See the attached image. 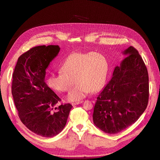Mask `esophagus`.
<instances>
[{
	"instance_id": "esophagus-1",
	"label": "esophagus",
	"mask_w": 160,
	"mask_h": 160,
	"mask_svg": "<svg viewBox=\"0 0 160 160\" xmlns=\"http://www.w3.org/2000/svg\"><path fill=\"white\" fill-rule=\"evenodd\" d=\"M81 103H83V101H79V102H76V103H72V105H79V104H81Z\"/></svg>"
}]
</instances>
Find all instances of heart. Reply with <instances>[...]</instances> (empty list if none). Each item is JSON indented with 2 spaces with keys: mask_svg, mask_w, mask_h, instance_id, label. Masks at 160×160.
<instances>
[{
  "mask_svg": "<svg viewBox=\"0 0 160 160\" xmlns=\"http://www.w3.org/2000/svg\"><path fill=\"white\" fill-rule=\"evenodd\" d=\"M108 61L101 53L75 52L67 56L60 67V73L51 74L46 83L52 90L64 93L69 91L67 99L79 101L90 92L95 93L103 88L108 72Z\"/></svg>",
  "mask_w": 160,
  "mask_h": 160,
  "instance_id": "heart-1",
  "label": "heart"
}]
</instances>
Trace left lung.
Returning a JSON list of instances; mask_svg holds the SVG:
<instances>
[{
	"label": "left lung",
	"mask_w": 160,
	"mask_h": 160,
	"mask_svg": "<svg viewBox=\"0 0 160 160\" xmlns=\"http://www.w3.org/2000/svg\"><path fill=\"white\" fill-rule=\"evenodd\" d=\"M116 66L113 76L97 98L93 123L103 132L114 134L134 123L146 110L149 100L148 72L133 47Z\"/></svg>",
	"instance_id": "obj_1"
}]
</instances>
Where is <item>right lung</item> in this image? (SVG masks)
Returning a JSON list of instances; mask_svg holds the SVG:
<instances>
[{"label": "right lung", "instance_id": "add662e5", "mask_svg": "<svg viewBox=\"0 0 160 160\" xmlns=\"http://www.w3.org/2000/svg\"><path fill=\"white\" fill-rule=\"evenodd\" d=\"M58 45L32 48L18 57L12 74V95L22 123L45 138L59 134L65 128L72 106L55 105L61 101L45 81L46 69L58 55Z\"/></svg>", "mask_w": 160, "mask_h": 160}]
</instances>
